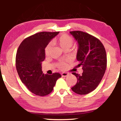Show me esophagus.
<instances>
[{"label":"esophagus","instance_id":"esophagus-1","mask_svg":"<svg viewBox=\"0 0 121 121\" xmlns=\"http://www.w3.org/2000/svg\"><path fill=\"white\" fill-rule=\"evenodd\" d=\"M61 75L62 77H66L69 75L68 73H66V72H63V73H61Z\"/></svg>","mask_w":121,"mask_h":121}]
</instances>
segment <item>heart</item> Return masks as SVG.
<instances>
[{"label":"heart","mask_w":121,"mask_h":121,"mask_svg":"<svg viewBox=\"0 0 121 121\" xmlns=\"http://www.w3.org/2000/svg\"><path fill=\"white\" fill-rule=\"evenodd\" d=\"M53 44H57L63 50L70 49L73 43V40L71 37L68 35L63 34L58 37L57 39L54 40L52 41ZM52 48V44H49L47 45L45 48V54L46 56H48L49 54L50 50ZM57 67L60 69H64L66 68V64L64 61L60 60L57 63Z\"/></svg>","instance_id":"heart-1"}]
</instances>
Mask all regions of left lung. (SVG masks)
<instances>
[{
	"instance_id": "1",
	"label": "left lung",
	"mask_w": 121,
	"mask_h": 121,
	"mask_svg": "<svg viewBox=\"0 0 121 121\" xmlns=\"http://www.w3.org/2000/svg\"><path fill=\"white\" fill-rule=\"evenodd\" d=\"M78 44L76 59L78 66H82L81 75L73 72L77 79L76 84L72 87L76 93L87 94L96 89L103 77L106 69V53L102 43L96 37L84 32L76 30L70 32Z\"/></svg>"
}]
</instances>
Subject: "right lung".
I'll use <instances>...</instances> for the list:
<instances>
[{
  "instance_id": "obj_1",
  "label": "right lung",
  "mask_w": 121,
  "mask_h": 121,
  "mask_svg": "<svg viewBox=\"0 0 121 121\" xmlns=\"http://www.w3.org/2000/svg\"><path fill=\"white\" fill-rule=\"evenodd\" d=\"M59 32H41L25 39L17 51L16 68L21 81L32 93L45 96L52 92L59 73H43L41 62L45 58V48Z\"/></svg>"
}]
</instances>
